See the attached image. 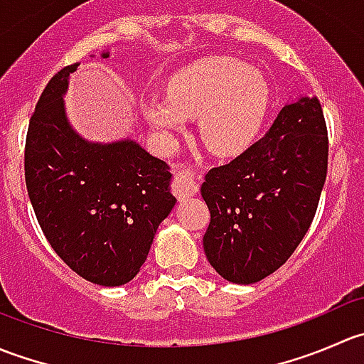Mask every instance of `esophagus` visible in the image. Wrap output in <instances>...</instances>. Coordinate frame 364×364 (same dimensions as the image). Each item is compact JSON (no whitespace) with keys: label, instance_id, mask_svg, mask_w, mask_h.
Here are the masks:
<instances>
[{"label":"esophagus","instance_id":"obj_1","mask_svg":"<svg viewBox=\"0 0 364 364\" xmlns=\"http://www.w3.org/2000/svg\"><path fill=\"white\" fill-rule=\"evenodd\" d=\"M174 174V193L178 197H192L199 192V176L190 165L178 164L172 167Z\"/></svg>","mask_w":364,"mask_h":364}]
</instances>
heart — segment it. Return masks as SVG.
Masks as SVG:
<instances>
[{
	"label": "heart",
	"instance_id": "obj_1",
	"mask_svg": "<svg viewBox=\"0 0 364 364\" xmlns=\"http://www.w3.org/2000/svg\"><path fill=\"white\" fill-rule=\"evenodd\" d=\"M266 77L234 58H208L168 79L167 98L144 105V117L165 144L197 117L199 135L213 153L237 155L255 141L269 109Z\"/></svg>",
	"mask_w": 364,
	"mask_h": 364
}]
</instances>
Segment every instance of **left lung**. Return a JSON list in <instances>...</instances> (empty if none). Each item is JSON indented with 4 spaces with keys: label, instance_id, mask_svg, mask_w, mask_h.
<instances>
[{
    "label": "left lung",
    "instance_id": "left-lung-1",
    "mask_svg": "<svg viewBox=\"0 0 364 364\" xmlns=\"http://www.w3.org/2000/svg\"><path fill=\"white\" fill-rule=\"evenodd\" d=\"M328 148L318 98H297L262 139L205 174L200 193L211 222L203 243L220 277L255 284L287 262L314 222Z\"/></svg>",
    "mask_w": 364,
    "mask_h": 364
}]
</instances>
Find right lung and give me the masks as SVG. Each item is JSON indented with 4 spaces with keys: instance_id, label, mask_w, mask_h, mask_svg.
<instances>
[{
    "instance_id": "add662e5",
    "label": "right lung",
    "mask_w": 364,
    "mask_h": 364,
    "mask_svg": "<svg viewBox=\"0 0 364 364\" xmlns=\"http://www.w3.org/2000/svg\"><path fill=\"white\" fill-rule=\"evenodd\" d=\"M79 65L61 68L36 102L26 135V186L60 259L84 280L116 287L139 273L176 199L167 164L137 142L95 144L70 128L63 93Z\"/></svg>"
}]
</instances>
